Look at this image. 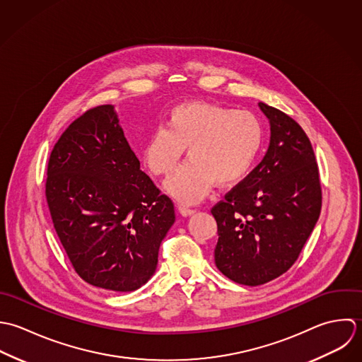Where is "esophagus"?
<instances>
[{"mask_svg": "<svg viewBox=\"0 0 362 362\" xmlns=\"http://www.w3.org/2000/svg\"><path fill=\"white\" fill-rule=\"evenodd\" d=\"M177 210H179L180 216H183V217H190V216H193V214L196 213V210L189 209V207H185V206H179Z\"/></svg>", "mask_w": 362, "mask_h": 362, "instance_id": "34e87169", "label": "esophagus"}]
</instances>
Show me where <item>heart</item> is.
<instances>
[{
    "label": "heart",
    "instance_id": "b5f03b06",
    "mask_svg": "<svg viewBox=\"0 0 362 362\" xmlns=\"http://www.w3.org/2000/svg\"><path fill=\"white\" fill-rule=\"evenodd\" d=\"M166 126L149 136L143 159L153 175L165 176L187 149L190 160L165 182L166 193L186 204L203 200L216 182L219 186L240 182L263 144V127L253 113L209 102L175 106Z\"/></svg>",
    "mask_w": 362,
    "mask_h": 362
}]
</instances>
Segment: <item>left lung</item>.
Segmentation results:
<instances>
[{"mask_svg":"<svg viewBox=\"0 0 362 362\" xmlns=\"http://www.w3.org/2000/svg\"><path fill=\"white\" fill-rule=\"evenodd\" d=\"M270 144L262 162L211 210L218 226L214 259L232 281L262 286L298 259L322 209L313 148L300 126L266 103Z\"/></svg>","mask_w":362,"mask_h":362,"instance_id":"obj_1","label":"left lung"}]
</instances>
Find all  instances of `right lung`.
<instances>
[{
	"instance_id": "right-lung-1",
	"label": "right lung",
	"mask_w": 362,
	"mask_h": 362,
	"mask_svg": "<svg viewBox=\"0 0 362 362\" xmlns=\"http://www.w3.org/2000/svg\"><path fill=\"white\" fill-rule=\"evenodd\" d=\"M140 169L113 105L78 117L54 145L46 197L54 229L78 276L117 292L153 276L175 222L172 200Z\"/></svg>"
}]
</instances>
